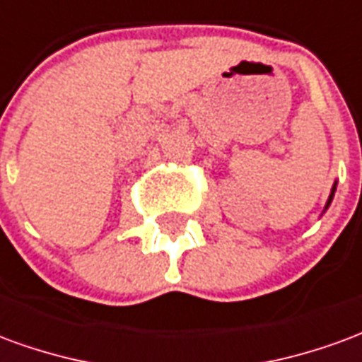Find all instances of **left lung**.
<instances>
[{"label":"left lung","mask_w":362,"mask_h":362,"mask_svg":"<svg viewBox=\"0 0 362 362\" xmlns=\"http://www.w3.org/2000/svg\"><path fill=\"white\" fill-rule=\"evenodd\" d=\"M335 188H337V182H334V186H332V192H329V197H327L326 207H324V213H326V209H327V207H329V204H332V199H334V196H335Z\"/></svg>","instance_id":"1"}]
</instances>
